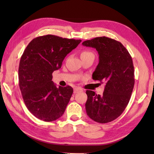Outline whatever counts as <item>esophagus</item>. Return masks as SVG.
Returning <instances> with one entry per match:
<instances>
[{
	"label": "esophagus",
	"mask_w": 154,
	"mask_h": 154,
	"mask_svg": "<svg viewBox=\"0 0 154 154\" xmlns=\"http://www.w3.org/2000/svg\"><path fill=\"white\" fill-rule=\"evenodd\" d=\"M83 91L81 88H80V87H75V88H74L73 93H77L79 92V91Z\"/></svg>",
	"instance_id": "1"
}]
</instances>
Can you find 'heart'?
Here are the masks:
<instances>
[{
    "label": "heart",
    "mask_w": 154,
    "mask_h": 154,
    "mask_svg": "<svg viewBox=\"0 0 154 154\" xmlns=\"http://www.w3.org/2000/svg\"><path fill=\"white\" fill-rule=\"evenodd\" d=\"M91 54V52H89V51H83V52H82V53H81V55H87V54Z\"/></svg>",
    "instance_id": "obj_1"
}]
</instances>
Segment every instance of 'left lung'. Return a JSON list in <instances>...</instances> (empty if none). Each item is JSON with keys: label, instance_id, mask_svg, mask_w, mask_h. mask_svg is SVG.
I'll use <instances>...</instances> for the list:
<instances>
[{"label": "left lung", "instance_id": "1", "mask_svg": "<svg viewBox=\"0 0 154 154\" xmlns=\"http://www.w3.org/2000/svg\"><path fill=\"white\" fill-rule=\"evenodd\" d=\"M82 44L98 51L99 62L93 79L105 83L103 95L86 91L87 114L97 122H110L121 115L131 97L134 85L132 57L120 42L105 36L86 40Z\"/></svg>", "mask_w": 154, "mask_h": 154}]
</instances>
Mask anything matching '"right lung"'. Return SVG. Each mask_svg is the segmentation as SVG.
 Returning <instances> with one entry per match:
<instances>
[{"label": "right lung", "mask_w": 154, "mask_h": 154, "mask_svg": "<svg viewBox=\"0 0 154 154\" xmlns=\"http://www.w3.org/2000/svg\"><path fill=\"white\" fill-rule=\"evenodd\" d=\"M81 42L45 35L33 39L26 48L19 63V87L27 109L37 119L52 122L63 114L73 90L68 85L57 87L52 73Z\"/></svg>", "instance_id": "add662e5"}]
</instances>
